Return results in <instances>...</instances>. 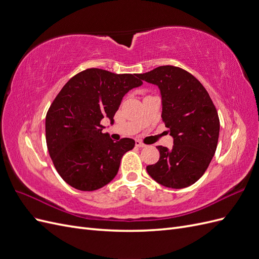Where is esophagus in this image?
Segmentation results:
<instances>
[{
    "label": "esophagus",
    "instance_id": "esophagus-1",
    "mask_svg": "<svg viewBox=\"0 0 259 259\" xmlns=\"http://www.w3.org/2000/svg\"><path fill=\"white\" fill-rule=\"evenodd\" d=\"M135 145H136V147H139V148H144V147H146V145H145V144H143L142 142H139V140H136V142H135Z\"/></svg>",
    "mask_w": 259,
    "mask_h": 259
}]
</instances>
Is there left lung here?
Here are the masks:
<instances>
[{"mask_svg": "<svg viewBox=\"0 0 259 259\" xmlns=\"http://www.w3.org/2000/svg\"><path fill=\"white\" fill-rule=\"evenodd\" d=\"M156 85L162 100L161 116L173 137V147H156L160 159L147 166L148 174L160 185L182 189L205 173L215 154L219 119L207 91L186 70L161 66L138 75Z\"/></svg>", "mask_w": 259, "mask_h": 259, "instance_id": "1", "label": "left lung"}]
</instances>
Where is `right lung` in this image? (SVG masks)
I'll return each mask as SVG.
<instances>
[{
    "label": "right lung",
    "instance_id": "obj_1",
    "mask_svg": "<svg viewBox=\"0 0 259 259\" xmlns=\"http://www.w3.org/2000/svg\"><path fill=\"white\" fill-rule=\"evenodd\" d=\"M139 74L84 70L71 77L51 105L45 119L46 144L58 174L71 187L94 191L116 176L121 159L135 140L114 142L101 125L113 116L125 94L139 88Z\"/></svg>",
    "mask_w": 259,
    "mask_h": 259
}]
</instances>
